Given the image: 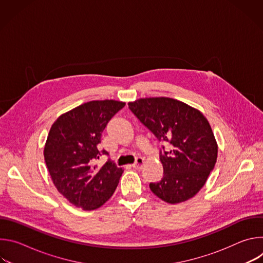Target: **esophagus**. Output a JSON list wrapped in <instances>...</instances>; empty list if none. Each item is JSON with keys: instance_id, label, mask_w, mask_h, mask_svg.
I'll return each instance as SVG.
<instances>
[{"instance_id": "obj_1", "label": "esophagus", "mask_w": 263, "mask_h": 263, "mask_svg": "<svg viewBox=\"0 0 263 263\" xmlns=\"http://www.w3.org/2000/svg\"><path fill=\"white\" fill-rule=\"evenodd\" d=\"M143 161H144L143 158L137 157L136 160H135V162L132 164V166H133L134 168H141V166H142V164H143Z\"/></svg>"}]
</instances>
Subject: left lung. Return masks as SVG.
I'll return each mask as SVG.
<instances>
[{
	"instance_id": "left-lung-1",
	"label": "left lung",
	"mask_w": 263,
	"mask_h": 263,
	"mask_svg": "<svg viewBox=\"0 0 263 263\" xmlns=\"http://www.w3.org/2000/svg\"><path fill=\"white\" fill-rule=\"evenodd\" d=\"M129 109L159 141L163 178L149 183L154 195L170 204L195 197L205 185L217 158V143L201 111L171 98H145L130 102Z\"/></svg>"
}]
</instances>
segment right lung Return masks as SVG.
I'll return each instance as SVG.
<instances>
[{"label": "right lung", "mask_w": 263, "mask_h": 263, "mask_svg": "<svg viewBox=\"0 0 263 263\" xmlns=\"http://www.w3.org/2000/svg\"><path fill=\"white\" fill-rule=\"evenodd\" d=\"M126 104L115 100L90 101L60 116L52 125L44 156L57 191L83 210L101 207L114 195L123 168L110 159L96 165L102 132Z\"/></svg>", "instance_id": "add662e5"}]
</instances>
